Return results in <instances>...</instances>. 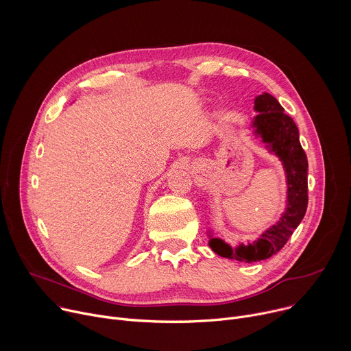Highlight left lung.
I'll return each instance as SVG.
<instances>
[{"instance_id":"8db88e82","label":"left lung","mask_w":351,"mask_h":351,"mask_svg":"<svg viewBox=\"0 0 351 351\" xmlns=\"http://www.w3.org/2000/svg\"><path fill=\"white\" fill-rule=\"evenodd\" d=\"M254 111L258 112L252 122L254 136L261 138L265 148L279 158L285 169L287 186L286 208L279 221L264 230L253 243H239L232 247L222 239L214 237L213 232L208 230V244L213 252L223 258L240 263H257L276 254L304 218L308 204V162L300 144L294 121L283 112L278 99L268 93L256 97Z\"/></svg>"}]
</instances>
